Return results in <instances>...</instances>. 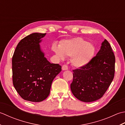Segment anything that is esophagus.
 <instances>
[{"mask_svg":"<svg viewBox=\"0 0 125 125\" xmlns=\"http://www.w3.org/2000/svg\"><path fill=\"white\" fill-rule=\"evenodd\" d=\"M62 70L63 71H65V70H68V66L66 65H63L62 66Z\"/></svg>","mask_w":125,"mask_h":125,"instance_id":"obj_1","label":"esophagus"}]
</instances>
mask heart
Masks as SVG:
<instances>
[{
    "label": "heart",
    "mask_w": 125,
    "mask_h": 125,
    "mask_svg": "<svg viewBox=\"0 0 125 125\" xmlns=\"http://www.w3.org/2000/svg\"><path fill=\"white\" fill-rule=\"evenodd\" d=\"M52 50L60 59H63L65 55L71 57L72 65L78 68L87 65L95 53L93 45L80 37L62 40L59 46L53 44Z\"/></svg>",
    "instance_id": "heart-1"
}]
</instances>
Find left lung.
Instances as JSON below:
<instances>
[{
	"label": "left lung",
	"mask_w": 125,
	"mask_h": 125,
	"mask_svg": "<svg viewBox=\"0 0 125 125\" xmlns=\"http://www.w3.org/2000/svg\"><path fill=\"white\" fill-rule=\"evenodd\" d=\"M115 62L111 45L105 39L95 57L87 65L73 71L71 90L75 97L86 103L100 99L114 78Z\"/></svg>",
	"instance_id": "left-lung-1"
}]
</instances>
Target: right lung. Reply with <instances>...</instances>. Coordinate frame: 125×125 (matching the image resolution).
<instances>
[{
	"label": "right lung",
	"mask_w": 125,
	"mask_h": 125,
	"mask_svg": "<svg viewBox=\"0 0 125 125\" xmlns=\"http://www.w3.org/2000/svg\"><path fill=\"white\" fill-rule=\"evenodd\" d=\"M46 33H33L20 40L12 57L13 83L25 100L40 102L47 98L53 79L62 66L45 57L40 43Z\"/></svg>",
	"instance_id": "add662e5"
}]
</instances>
